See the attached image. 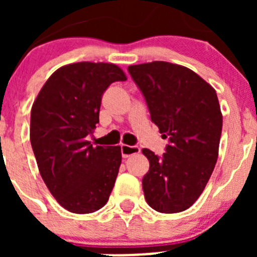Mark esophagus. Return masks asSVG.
<instances>
[{
    "label": "esophagus",
    "instance_id": "obj_1",
    "mask_svg": "<svg viewBox=\"0 0 257 257\" xmlns=\"http://www.w3.org/2000/svg\"><path fill=\"white\" fill-rule=\"evenodd\" d=\"M140 148L138 145H126V144H122L121 145V153L123 158H127V157L133 156V154L139 153Z\"/></svg>",
    "mask_w": 257,
    "mask_h": 257
}]
</instances>
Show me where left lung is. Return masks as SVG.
<instances>
[{"instance_id":"8db88e82","label":"left lung","mask_w":257,"mask_h":257,"mask_svg":"<svg viewBox=\"0 0 257 257\" xmlns=\"http://www.w3.org/2000/svg\"><path fill=\"white\" fill-rule=\"evenodd\" d=\"M148 105L165 153L149 149V171L143 178L148 205L163 213L187 210L198 199L216 165L222 115L216 91L193 70L167 61L127 68Z\"/></svg>"}]
</instances>
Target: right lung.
Listing matches in <instances>:
<instances>
[{
  "label": "right lung",
  "mask_w": 257,
  "mask_h": 257,
  "mask_svg": "<svg viewBox=\"0 0 257 257\" xmlns=\"http://www.w3.org/2000/svg\"><path fill=\"white\" fill-rule=\"evenodd\" d=\"M121 68L108 63H74L51 74L31 110V144L46 187L65 210H100L121 166L119 147L87 140L99 123L101 97Z\"/></svg>",
  "instance_id": "obj_1"
}]
</instances>
